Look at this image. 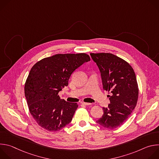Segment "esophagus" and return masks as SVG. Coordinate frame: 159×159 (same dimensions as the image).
<instances>
[{
    "label": "esophagus",
    "instance_id": "1",
    "mask_svg": "<svg viewBox=\"0 0 159 159\" xmlns=\"http://www.w3.org/2000/svg\"><path fill=\"white\" fill-rule=\"evenodd\" d=\"M83 105H85V106H89V105H91V103H89V102H81Z\"/></svg>",
    "mask_w": 159,
    "mask_h": 159
}]
</instances>
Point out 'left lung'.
<instances>
[{
	"label": "left lung",
	"instance_id": "1",
	"mask_svg": "<svg viewBox=\"0 0 159 159\" xmlns=\"http://www.w3.org/2000/svg\"><path fill=\"white\" fill-rule=\"evenodd\" d=\"M101 72L104 90L111 93L108 107L96 122L108 129L123 125L137 105L139 86L131 66L109 53H90Z\"/></svg>",
	"mask_w": 159,
	"mask_h": 159
}]
</instances>
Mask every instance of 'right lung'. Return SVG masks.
<instances>
[{"label": "right lung", "mask_w": 159, "mask_h": 159, "mask_svg": "<svg viewBox=\"0 0 159 159\" xmlns=\"http://www.w3.org/2000/svg\"><path fill=\"white\" fill-rule=\"evenodd\" d=\"M90 60L86 53L57 54L33 66L25 94L31 115L41 128L58 131L71 122L78 104L61 99L58 93L69 85L77 68Z\"/></svg>", "instance_id": "1"}]
</instances>
